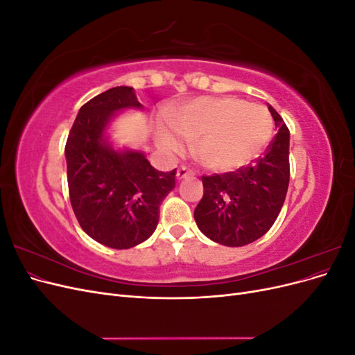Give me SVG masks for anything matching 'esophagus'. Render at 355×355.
I'll return each instance as SVG.
<instances>
[{"label":"esophagus","instance_id":"obj_1","mask_svg":"<svg viewBox=\"0 0 355 355\" xmlns=\"http://www.w3.org/2000/svg\"><path fill=\"white\" fill-rule=\"evenodd\" d=\"M192 175H194V173H192V171H191L188 167L182 166V167H179L178 171H176V179H178V180H182V179H187V178L192 176Z\"/></svg>","mask_w":355,"mask_h":355}]
</instances>
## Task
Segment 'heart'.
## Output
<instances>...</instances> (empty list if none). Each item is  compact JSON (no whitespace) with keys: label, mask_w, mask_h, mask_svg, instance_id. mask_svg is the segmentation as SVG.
Listing matches in <instances>:
<instances>
[{"label":"heart","mask_w":355,"mask_h":355,"mask_svg":"<svg viewBox=\"0 0 355 355\" xmlns=\"http://www.w3.org/2000/svg\"><path fill=\"white\" fill-rule=\"evenodd\" d=\"M272 130V116L262 105L202 96L167 110L155 128V142L167 153H179L180 135L192 142V154L204 167L231 171L259 155Z\"/></svg>","instance_id":"b5f03b06"}]
</instances>
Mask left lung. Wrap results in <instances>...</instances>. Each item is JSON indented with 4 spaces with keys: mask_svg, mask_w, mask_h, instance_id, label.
<instances>
[{
    "mask_svg": "<svg viewBox=\"0 0 355 355\" xmlns=\"http://www.w3.org/2000/svg\"><path fill=\"white\" fill-rule=\"evenodd\" d=\"M278 133L262 158L231 173L202 176L204 196L194 211L198 230L214 243L241 247L270 230L286 200L290 133L268 105Z\"/></svg>",
    "mask_w": 355,
    "mask_h": 355,
    "instance_id": "1",
    "label": "left lung"
}]
</instances>
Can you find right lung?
Segmentation results:
<instances>
[{
	"instance_id": "obj_1",
	"label": "right lung",
	"mask_w": 355,
	"mask_h": 355,
	"mask_svg": "<svg viewBox=\"0 0 355 355\" xmlns=\"http://www.w3.org/2000/svg\"><path fill=\"white\" fill-rule=\"evenodd\" d=\"M127 110H142L133 87L94 96L80 108L65 146L75 216L89 237L112 249H130L151 237L176 175V168L155 170L139 149L114 148L108 128Z\"/></svg>"
}]
</instances>
